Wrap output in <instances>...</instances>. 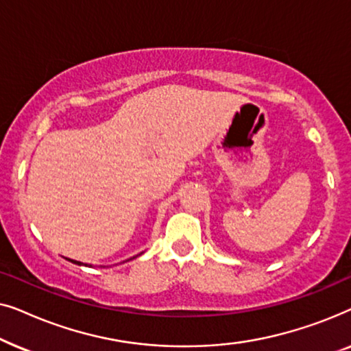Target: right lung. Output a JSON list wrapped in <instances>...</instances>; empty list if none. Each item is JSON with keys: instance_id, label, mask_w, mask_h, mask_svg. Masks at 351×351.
<instances>
[{"instance_id": "obj_1", "label": "right lung", "mask_w": 351, "mask_h": 351, "mask_svg": "<svg viewBox=\"0 0 351 351\" xmlns=\"http://www.w3.org/2000/svg\"><path fill=\"white\" fill-rule=\"evenodd\" d=\"M66 261H70L71 263H76V265H88V263H83V262H78V261H71V258H66ZM90 267V265H88Z\"/></svg>"}]
</instances>
